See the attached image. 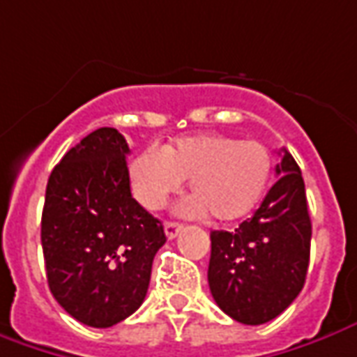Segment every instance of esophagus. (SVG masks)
Listing matches in <instances>:
<instances>
[{"mask_svg":"<svg viewBox=\"0 0 357 357\" xmlns=\"http://www.w3.org/2000/svg\"><path fill=\"white\" fill-rule=\"evenodd\" d=\"M164 230H166V236L172 240V238H176V236L179 234L181 225H179V222H174V220H168V222H166V227H164Z\"/></svg>","mask_w":357,"mask_h":357,"instance_id":"34e87169","label":"esophagus"}]
</instances>
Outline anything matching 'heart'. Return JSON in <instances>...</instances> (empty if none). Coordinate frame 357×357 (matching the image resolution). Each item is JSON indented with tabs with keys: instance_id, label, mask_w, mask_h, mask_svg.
Here are the masks:
<instances>
[{
	"instance_id": "obj_1",
	"label": "heart",
	"mask_w": 357,
	"mask_h": 357,
	"mask_svg": "<svg viewBox=\"0 0 357 357\" xmlns=\"http://www.w3.org/2000/svg\"><path fill=\"white\" fill-rule=\"evenodd\" d=\"M271 172L268 148L256 140L203 132L178 138L162 150L146 148L137 154L128 176L137 199L146 209H160L189 178L191 215L230 222L246 217L258 205Z\"/></svg>"
}]
</instances>
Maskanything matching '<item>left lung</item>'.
Listing matches in <instances>:
<instances>
[{"label": "left lung", "instance_id": "8db88e82", "mask_svg": "<svg viewBox=\"0 0 357 357\" xmlns=\"http://www.w3.org/2000/svg\"><path fill=\"white\" fill-rule=\"evenodd\" d=\"M275 174L252 219L234 232H211V295L230 319L252 326L285 311L309 270L312 229L305 181L285 148Z\"/></svg>", "mask_w": 357, "mask_h": 357}]
</instances>
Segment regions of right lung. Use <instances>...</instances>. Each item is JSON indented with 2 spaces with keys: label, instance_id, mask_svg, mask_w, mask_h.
Wrapping results in <instances>:
<instances>
[{
  "label": "right lung",
  "instance_id": "1",
  "mask_svg": "<svg viewBox=\"0 0 357 357\" xmlns=\"http://www.w3.org/2000/svg\"><path fill=\"white\" fill-rule=\"evenodd\" d=\"M128 144L103 127L70 148L46 183L40 242L46 280L76 321L109 328L146 297L164 227L130 195Z\"/></svg>",
  "mask_w": 357,
  "mask_h": 357
}]
</instances>
